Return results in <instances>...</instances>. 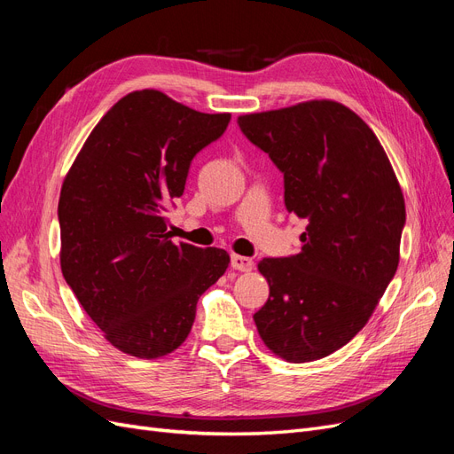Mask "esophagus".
Wrapping results in <instances>:
<instances>
[{"instance_id":"obj_1","label":"esophagus","mask_w":454,"mask_h":454,"mask_svg":"<svg viewBox=\"0 0 454 454\" xmlns=\"http://www.w3.org/2000/svg\"><path fill=\"white\" fill-rule=\"evenodd\" d=\"M231 267L235 269V270H240V272H248V270L254 269V261L250 257L232 254L231 255Z\"/></svg>"}]
</instances>
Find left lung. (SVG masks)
Listing matches in <instances>:
<instances>
[{"instance_id":"8db88e82","label":"left lung","mask_w":454,"mask_h":454,"mask_svg":"<svg viewBox=\"0 0 454 454\" xmlns=\"http://www.w3.org/2000/svg\"><path fill=\"white\" fill-rule=\"evenodd\" d=\"M239 125L282 170L287 212L307 219L297 255L257 263L269 282L259 337L286 362L325 358L362 332L394 278L400 182L375 132L335 100L246 114Z\"/></svg>"}]
</instances>
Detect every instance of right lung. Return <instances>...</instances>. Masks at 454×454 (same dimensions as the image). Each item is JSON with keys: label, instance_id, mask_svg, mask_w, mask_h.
I'll return each instance as SVG.
<instances>
[{"label": "right lung", "instance_id": "1", "mask_svg": "<svg viewBox=\"0 0 454 454\" xmlns=\"http://www.w3.org/2000/svg\"><path fill=\"white\" fill-rule=\"evenodd\" d=\"M229 121L134 90L98 121L64 177L60 269L121 352L157 360L182 347L199 297L231 263L222 248L174 244L164 215L184 195L191 160Z\"/></svg>", "mask_w": 454, "mask_h": 454}]
</instances>
